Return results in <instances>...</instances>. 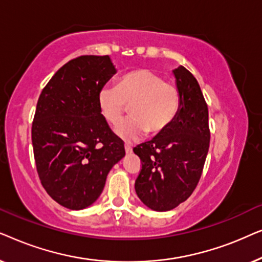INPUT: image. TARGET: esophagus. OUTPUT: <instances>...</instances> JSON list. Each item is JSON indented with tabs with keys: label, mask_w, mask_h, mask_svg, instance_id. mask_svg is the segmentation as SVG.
Instances as JSON below:
<instances>
[{
	"label": "esophagus",
	"mask_w": 262,
	"mask_h": 262,
	"mask_svg": "<svg viewBox=\"0 0 262 262\" xmlns=\"http://www.w3.org/2000/svg\"><path fill=\"white\" fill-rule=\"evenodd\" d=\"M125 151H126V154H131L132 152V148L128 144H125Z\"/></svg>",
	"instance_id": "1"
}]
</instances>
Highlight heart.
I'll list each match as a JSON object with an SVG mask.
<instances>
[{
    "label": "heart",
    "mask_w": 262,
    "mask_h": 262,
    "mask_svg": "<svg viewBox=\"0 0 262 262\" xmlns=\"http://www.w3.org/2000/svg\"><path fill=\"white\" fill-rule=\"evenodd\" d=\"M126 104L132 117L116 128V134L134 141L146 131L160 134L173 123L180 108V92L151 70H135L121 76L117 87L105 85L98 93L100 114L112 126L123 119Z\"/></svg>",
    "instance_id": "heart-1"
}]
</instances>
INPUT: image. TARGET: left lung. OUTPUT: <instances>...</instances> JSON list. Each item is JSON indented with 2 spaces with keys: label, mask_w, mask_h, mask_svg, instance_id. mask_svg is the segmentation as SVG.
I'll list each match as a JSON object with an SVG mask.
<instances>
[{
  "label": "left lung",
  "mask_w": 262,
  "mask_h": 262,
  "mask_svg": "<svg viewBox=\"0 0 262 262\" xmlns=\"http://www.w3.org/2000/svg\"><path fill=\"white\" fill-rule=\"evenodd\" d=\"M180 108L166 130L134 148L142 169L138 198L154 211H169L192 194L202 177L210 145L209 110L198 81L184 67L173 70Z\"/></svg>",
  "instance_id": "8db88e82"
}]
</instances>
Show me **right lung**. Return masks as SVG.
I'll return each mask as SVG.
<instances>
[{
    "label": "right lung",
    "instance_id": "right-lung-1",
    "mask_svg": "<svg viewBox=\"0 0 262 262\" xmlns=\"http://www.w3.org/2000/svg\"><path fill=\"white\" fill-rule=\"evenodd\" d=\"M117 73L110 56H80L53 75L38 99L32 144L42 187L67 209L91 206L124 143L100 114L98 93Z\"/></svg>",
    "mask_w": 262,
    "mask_h": 262
}]
</instances>
